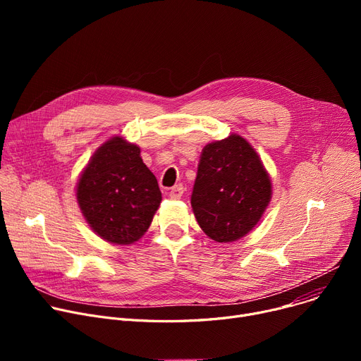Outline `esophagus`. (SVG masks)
Masks as SVG:
<instances>
[{
	"label": "esophagus",
	"mask_w": 361,
	"mask_h": 361,
	"mask_svg": "<svg viewBox=\"0 0 361 361\" xmlns=\"http://www.w3.org/2000/svg\"><path fill=\"white\" fill-rule=\"evenodd\" d=\"M183 193H184V187L181 184H177L169 190V197L171 199H181Z\"/></svg>",
	"instance_id": "34e87169"
}]
</instances>
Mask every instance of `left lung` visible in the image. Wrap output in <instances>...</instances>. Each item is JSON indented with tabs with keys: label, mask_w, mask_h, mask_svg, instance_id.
I'll list each match as a JSON object with an SVG mask.
<instances>
[{
	"label": "left lung",
	"mask_w": 361,
	"mask_h": 361,
	"mask_svg": "<svg viewBox=\"0 0 361 361\" xmlns=\"http://www.w3.org/2000/svg\"><path fill=\"white\" fill-rule=\"evenodd\" d=\"M271 188L255 149L231 135L203 147L192 207L207 237L231 243L255 228L269 204Z\"/></svg>",
	"instance_id": "8db88e82"
}]
</instances>
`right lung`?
<instances>
[{"instance_id":"1","label":"right lung","mask_w":361,"mask_h":361,"mask_svg":"<svg viewBox=\"0 0 361 361\" xmlns=\"http://www.w3.org/2000/svg\"><path fill=\"white\" fill-rule=\"evenodd\" d=\"M75 195L92 230L116 244L137 241L162 200L157 177L143 164L139 146L123 137H114L97 150Z\"/></svg>"}]
</instances>
